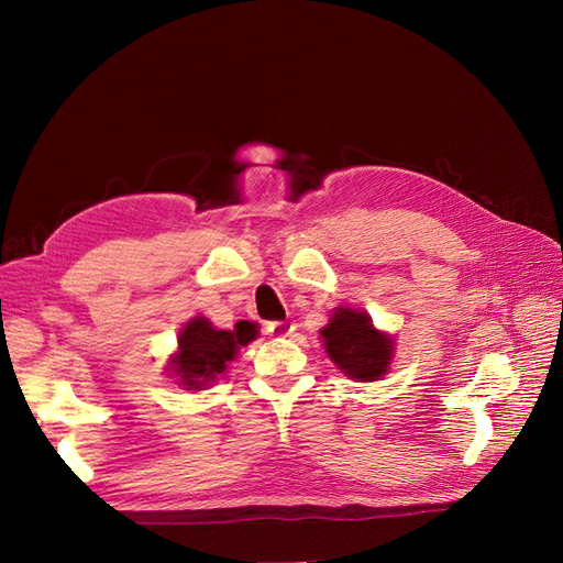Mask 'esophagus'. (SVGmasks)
Masks as SVG:
<instances>
[{"mask_svg": "<svg viewBox=\"0 0 563 563\" xmlns=\"http://www.w3.org/2000/svg\"><path fill=\"white\" fill-rule=\"evenodd\" d=\"M265 331L269 333V335H288L294 331V323L291 321H267L265 323Z\"/></svg>", "mask_w": 563, "mask_h": 563, "instance_id": "34e87169", "label": "esophagus"}]
</instances>
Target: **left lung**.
Segmentation results:
<instances>
[{"instance_id":"1","label":"left lung","mask_w":563,"mask_h":563,"mask_svg":"<svg viewBox=\"0 0 563 563\" xmlns=\"http://www.w3.org/2000/svg\"><path fill=\"white\" fill-rule=\"evenodd\" d=\"M319 333L331 362L345 376L360 383H373L387 373L395 340L373 327L366 312L338 308Z\"/></svg>"}]
</instances>
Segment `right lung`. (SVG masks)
<instances>
[{"label": "right lung", "mask_w": 563, "mask_h": 563, "mask_svg": "<svg viewBox=\"0 0 563 563\" xmlns=\"http://www.w3.org/2000/svg\"><path fill=\"white\" fill-rule=\"evenodd\" d=\"M258 335V327L251 321H236L232 331H218L207 317H195L178 335V352L174 354L172 371L185 389H201L213 383L236 356V350L249 345Z\"/></svg>", "instance_id": "right-lung-1"}]
</instances>
